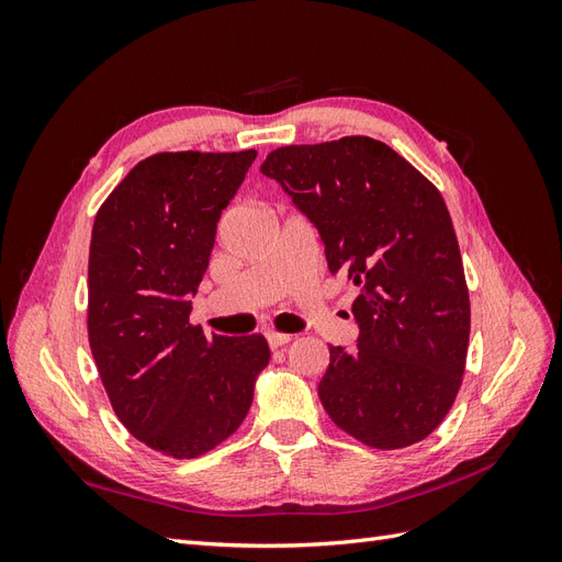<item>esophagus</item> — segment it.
<instances>
[{
  "label": "esophagus",
  "mask_w": 562,
  "mask_h": 562,
  "mask_svg": "<svg viewBox=\"0 0 562 562\" xmlns=\"http://www.w3.org/2000/svg\"><path fill=\"white\" fill-rule=\"evenodd\" d=\"M291 339H293V335H288V333H277V330L267 333V342H269L271 349H279V347L291 342Z\"/></svg>",
  "instance_id": "1"
}]
</instances>
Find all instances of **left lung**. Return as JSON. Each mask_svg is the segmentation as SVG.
Wrapping results in <instances>:
<instances>
[{"label":"left lung","mask_w":562,"mask_h":562,"mask_svg":"<svg viewBox=\"0 0 562 562\" xmlns=\"http://www.w3.org/2000/svg\"><path fill=\"white\" fill-rule=\"evenodd\" d=\"M260 171L316 225L333 274H347L359 351L330 347L318 398L339 429L401 450L446 419L467 368L471 304L443 196L368 135L269 151Z\"/></svg>","instance_id":"1"}]
</instances>
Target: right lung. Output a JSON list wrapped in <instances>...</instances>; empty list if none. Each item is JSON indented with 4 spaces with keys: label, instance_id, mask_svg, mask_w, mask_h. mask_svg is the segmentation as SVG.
Listing matches in <instances>:
<instances>
[{
    "label": "right lung",
    "instance_id": "1",
    "mask_svg": "<svg viewBox=\"0 0 562 562\" xmlns=\"http://www.w3.org/2000/svg\"><path fill=\"white\" fill-rule=\"evenodd\" d=\"M255 157L151 155L93 223L87 326L98 375L124 427L173 459H194L239 429L269 363L262 335L206 337L190 323L217 220Z\"/></svg>",
    "mask_w": 562,
    "mask_h": 562
}]
</instances>
